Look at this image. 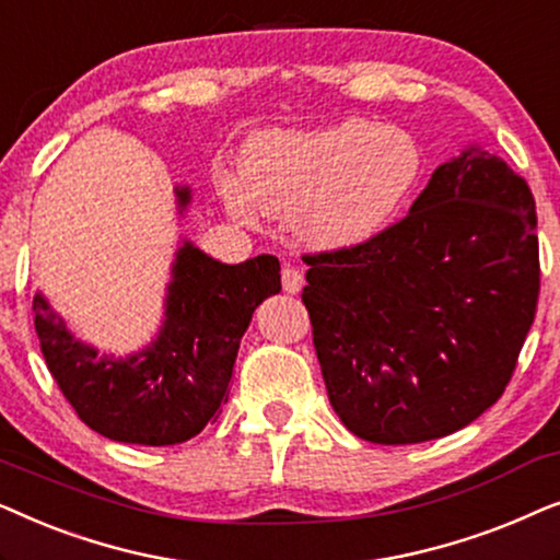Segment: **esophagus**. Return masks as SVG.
I'll return each instance as SVG.
<instances>
[{"instance_id": "34e87169", "label": "esophagus", "mask_w": 560, "mask_h": 560, "mask_svg": "<svg viewBox=\"0 0 560 560\" xmlns=\"http://www.w3.org/2000/svg\"><path fill=\"white\" fill-rule=\"evenodd\" d=\"M301 288H303V272L293 265L282 267V290L290 295H295L301 293Z\"/></svg>"}]
</instances>
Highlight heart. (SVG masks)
<instances>
[{"label": "heart", "instance_id": "1", "mask_svg": "<svg viewBox=\"0 0 560 560\" xmlns=\"http://www.w3.org/2000/svg\"><path fill=\"white\" fill-rule=\"evenodd\" d=\"M423 152L412 135L366 119L318 129H272L252 137L242 180L221 178L234 219L252 224L255 209L290 219L295 234L318 249L362 244L387 224L416 186Z\"/></svg>", "mask_w": 560, "mask_h": 560}]
</instances>
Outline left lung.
<instances>
[{
	"label": "left lung",
	"mask_w": 560,
	"mask_h": 560,
	"mask_svg": "<svg viewBox=\"0 0 560 560\" xmlns=\"http://www.w3.org/2000/svg\"><path fill=\"white\" fill-rule=\"evenodd\" d=\"M535 226L527 183L469 144L397 224L303 257L313 347L351 433L423 443L500 400L538 305Z\"/></svg>",
	"instance_id": "1"
}]
</instances>
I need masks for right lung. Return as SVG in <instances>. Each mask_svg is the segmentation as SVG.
I'll list each match as a JSON object with an SVG mask.
<instances>
[{
  "instance_id": "1",
  "label": "right lung",
  "mask_w": 560,
  "mask_h": 560,
  "mask_svg": "<svg viewBox=\"0 0 560 560\" xmlns=\"http://www.w3.org/2000/svg\"><path fill=\"white\" fill-rule=\"evenodd\" d=\"M180 213L190 188L178 186ZM160 334L137 354L102 357L75 339L35 293V331L60 393L91 431L140 446H173L217 420L252 313L280 293V262L259 255L224 265L190 242L175 252Z\"/></svg>"
}]
</instances>
